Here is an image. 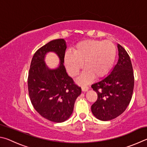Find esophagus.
Segmentation results:
<instances>
[{
  "instance_id": "esophagus-1",
  "label": "esophagus",
  "mask_w": 147,
  "mask_h": 147,
  "mask_svg": "<svg viewBox=\"0 0 147 147\" xmlns=\"http://www.w3.org/2000/svg\"><path fill=\"white\" fill-rule=\"evenodd\" d=\"M81 88H82V90L83 92H86L89 89V87L87 85H82Z\"/></svg>"
}]
</instances>
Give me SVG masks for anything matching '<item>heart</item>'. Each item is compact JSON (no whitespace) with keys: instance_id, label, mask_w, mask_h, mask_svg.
<instances>
[{"instance_id":"1","label":"heart","mask_w":147,"mask_h":147,"mask_svg":"<svg viewBox=\"0 0 147 147\" xmlns=\"http://www.w3.org/2000/svg\"><path fill=\"white\" fill-rule=\"evenodd\" d=\"M116 53V47L112 41L85 40L77 44L74 53L66 51L64 64L71 77L78 75L84 64L86 69L79 81L84 83L94 76L101 78L106 75L114 63Z\"/></svg>"}]
</instances>
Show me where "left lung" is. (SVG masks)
Returning <instances> with one entry per match:
<instances>
[{"instance_id":"1","label":"left lung","mask_w":147,"mask_h":147,"mask_svg":"<svg viewBox=\"0 0 147 147\" xmlns=\"http://www.w3.org/2000/svg\"><path fill=\"white\" fill-rule=\"evenodd\" d=\"M119 60L110 74L93 84L92 88L97 99L92 105V114L101 121H109L120 115L132 97L134 76L130 58L127 51L117 45Z\"/></svg>"}]
</instances>
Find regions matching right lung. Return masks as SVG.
I'll list each match as a JSON object with an SVG mask.
<instances>
[{
  "mask_svg": "<svg viewBox=\"0 0 147 147\" xmlns=\"http://www.w3.org/2000/svg\"><path fill=\"white\" fill-rule=\"evenodd\" d=\"M66 49L63 38L42 46L33 55L28 73V92L33 107L41 116L55 123L68 119L81 93V87L66 73L63 63ZM48 51L55 52L60 59V65L55 70L48 69L43 62Z\"/></svg>",
  "mask_w": 147,
  "mask_h": 147,
  "instance_id": "add662e5",
  "label": "right lung"
}]
</instances>
